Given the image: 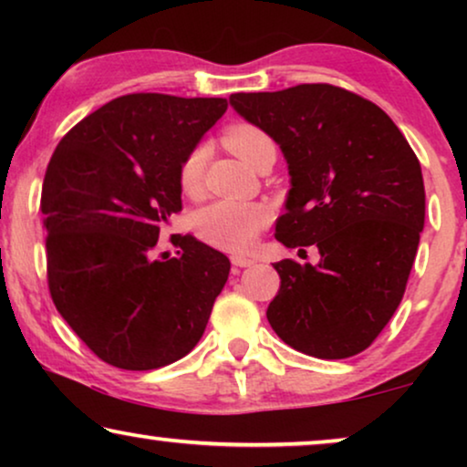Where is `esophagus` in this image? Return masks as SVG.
Instances as JSON below:
<instances>
[{"mask_svg": "<svg viewBox=\"0 0 467 467\" xmlns=\"http://www.w3.org/2000/svg\"><path fill=\"white\" fill-rule=\"evenodd\" d=\"M253 264H254L253 259L242 257V254H234V257H232V265L235 267V270H242V267H251Z\"/></svg>", "mask_w": 467, "mask_h": 467, "instance_id": "34e87169", "label": "esophagus"}]
</instances>
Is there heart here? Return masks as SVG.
<instances>
[{
	"label": "heart",
	"instance_id": "b5f03b06",
	"mask_svg": "<svg viewBox=\"0 0 467 467\" xmlns=\"http://www.w3.org/2000/svg\"><path fill=\"white\" fill-rule=\"evenodd\" d=\"M223 140L246 165H253L257 161L259 152L265 146L274 144L272 138L253 123L229 125L223 133ZM203 159H206L203 146H195L182 159L181 170H178V181H181V189L187 195L200 193ZM267 223H270V210H267L265 203L221 200L200 210L195 219V229L200 238L208 242L210 246L229 253H244L254 244V240L267 227Z\"/></svg>",
	"mask_w": 467,
	"mask_h": 467
}]
</instances>
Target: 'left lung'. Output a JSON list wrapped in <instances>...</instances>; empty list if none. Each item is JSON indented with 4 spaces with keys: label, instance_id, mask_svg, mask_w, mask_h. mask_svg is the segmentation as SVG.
I'll use <instances>...</instances> for the list:
<instances>
[{
    "label": "left lung",
    "instance_id": "1",
    "mask_svg": "<svg viewBox=\"0 0 467 467\" xmlns=\"http://www.w3.org/2000/svg\"><path fill=\"white\" fill-rule=\"evenodd\" d=\"M229 101L289 163L276 240L299 251L315 244L321 254L317 265L274 264L280 289L267 321L299 353H361L398 310L417 257L425 225L417 155L382 108L327 82Z\"/></svg>",
    "mask_w": 467,
    "mask_h": 467
}]
</instances>
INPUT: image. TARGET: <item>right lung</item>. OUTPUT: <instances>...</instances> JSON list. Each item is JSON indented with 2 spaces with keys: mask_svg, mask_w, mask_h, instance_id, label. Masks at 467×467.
<instances>
[{
  "mask_svg": "<svg viewBox=\"0 0 467 467\" xmlns=\"http://www.w3.org/2000/svg\"><path fill=\"white\" fill-rule=\"evenodd\" d=\"M227 110L223 98L130 93L76 123L50 157L40 210L50 297L76 336L120 369H157L191 353L229 276V259L171 235L182 159Z\"/></svg>",
  "mask_w": 467,
  "mask_h": 467,
  "instance_id": "1",
  "label": "right lung"
}]
</instances>
